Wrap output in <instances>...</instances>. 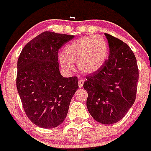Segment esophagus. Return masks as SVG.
<instances>
[{
    "instance_id": "34e87169",
    "label": "esophagus",
    "mask_w": 151,
    "mask_h": 151,
    "mask_svg": "<svg viewBox=\"0 0 151 151\" xmlns=\"http://www.w3.org/2000/svg\"><path fill=\"white\" fill-rule=\"evenodd\" d=\"M83 84H84V81L80 79V80H78V88H82V86H83Z\"/></svg>"
}]
</instances>
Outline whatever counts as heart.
<instances>
[{"instance_id": "b5f03b06", "label": "heart", "mask_w": 151, "mask_h": 151, "mask_svg": "<svg viewBox=\"0 0 151 151\" xmlns=\"http://www.w3.org/2000/svg\"><path fill=\"white\" fill-rule=\"evenodd\" d=\"M109 46L101 36L91 35L77 39L67 45L60 56L61 65L65 70L72 73L73 63H76L78 69L91 74L103 67L109 57Z\"/></svg>"}]
</instances>
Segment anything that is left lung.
Listing matches in <instances>:
<instances>
[{
  "instance_id": "obj_1",
  "label": "left lung",
  "mask_w": 151,
  "mask_h": 151,
  "mask_svg": "<svg viewBox=\"0 0 151 151\" xmlns=\"http://www.w3.org/2000/svg\"><path fill=\"white\" fill-rule=\"evenodd\" d=\"M105 35L109 60L101 69L87 76L83 87L88 92L86 105L91 117L103 124H111L122 119L134 103L139 74L129 46L110 34Z\"/></svg>"
}]
</instances>
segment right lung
Here are the masks:
<instances>
[{
  "label": "right lung",
  "mask_w": 151,
  "mask_h": 151,
  "mask_svg": "<svg viewBox=\"0 0 151 151\" xmlns=\"http://www.w3.org/2000/svg\"><path fill=\"white\" fill-rule=\"evenodd\" d=\"M73 38L43 32L24 46L18 58V94L27 116L38 127L50 129L61 124L78 88L77 77H63L58 63L59 50Z\"/></svg>",
  "instance_id": "right-lung-1"
}]
</instances>
